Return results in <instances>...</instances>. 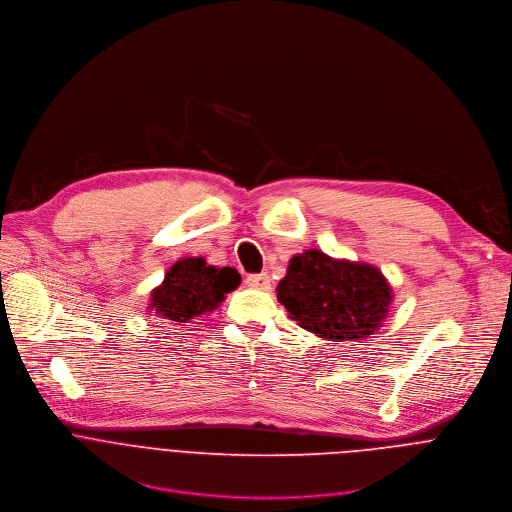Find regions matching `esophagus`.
Returning <instances> with one entry per match:
<instances>
[{"instance_id":"obj_1","label":"esophagus","mask_w":512,"mask_h":512,"mask_svg":"<svg viewBox=\"0 0 512 512\" xmlns=\"http://www.w3.org/2000/svg\"><path fill=\"white\" fill-rule=\"evenodd\" d=\"M246 284L252 286V288H258V290H270V276L264 272V274H250L246 278Z\"/></svg>"}]
</instances>
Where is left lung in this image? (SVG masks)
Listing matches in <instances>:
<instances>
[{
	"mask_svg": "<svg viewBox=\"0 0 512 512\" xmlns=\"http://www.w3.org/2000/svg\"><path fill=\"white\" fill-rule=\"evenodd\" d=\"M276 294L300 328L332 342L368 338L382 326L394 298L376 266L338 260L316 248L290 258Z\"/></svg>",
	"mask_w": 512,
	"mask_h": 512,
	"instance_id": "obj_1",
	"label": "left lung"
}]
</instances>
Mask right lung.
Listing matches in <instances>:
<instances>
[{"mask_svg":"<svg viewBox=\"0 0 512 512\" xmlns=\"http://www.w3.org/2000/svg\"><path fill=\"white\" fill-rule=\"evenodd\" d=\"M240 274L230 268H216L204 258H182L164 276V282L150 292L148 310L172 324H184L216 310L228 292L240 286Z\"/></svg>","mask_w":512,"mask_h":512,"instance_id":"add662e5","label":"right lung"}]
</instances>
